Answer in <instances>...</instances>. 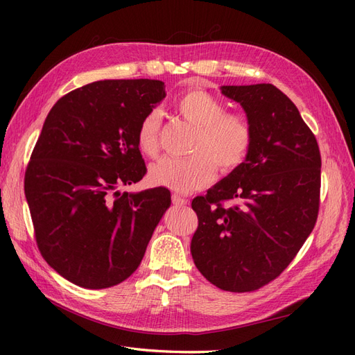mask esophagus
Masks as SVG:
<instances>
[{"mask_svg":"<svg viewBox=\"0 0 355 355\" xmlns=\"http://www.w3.org/2000/svg\"><path fill=\"white\" fill-rule=\"evenodd\" d=\"M171 201H173L175 206H187V204H188V200L185 197L179 196V194L171 196Z\"/></svg>","mask_w":355,"mask_h":355,"instance_id":"1","label":"esophagus"}]
</instances>
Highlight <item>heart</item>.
<instances>
[{"instance_id":"1","label":"heart","mask_w":355,"mask_h":355,"mask_svg":"<svg viewBox=\"0 0 355 355\" xmlns=\"http://www.w3.org/2000/svg\"><path fill=\"white\" fill-rule=\"evenodd\" d=\"M176 110L197 127L191 148L194 155L158 159L149 171L154 184L178 192H191L206 187L214 178V164L228 173L244 163L253 142V128L244 115L225 114V105L202 90L182 94L176 101ZM159 123V112L151 111L137 128V146L149 157L158 153Z\"/></svg>"}]
</instances>
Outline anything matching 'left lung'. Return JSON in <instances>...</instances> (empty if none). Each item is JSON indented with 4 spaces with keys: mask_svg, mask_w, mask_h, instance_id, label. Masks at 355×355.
Here are the masks:
<instances>
[{
    "mask_svg": "<svg viewBox=\"0 0 355 355\" xmlns=\"http://www.w3.org/2000/svg\"><path fill=\"white\" fill-rule=\"evenodd\" d=\"M253 128L244 163L192 200L198 228L191 254L227 292H252L293 261L318 216L321 157L295 103L272 84L222 85ZM223 200L236 204L225 208Z\"/></svg>",
    "mask_w": 355,
    "mask_h": 355,
    "instance_id": "8db88e82",
    "label": "left lung"
}]
</instances>
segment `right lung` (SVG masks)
I'll return each mask as SVG.
<instances>
[{"label":"right lung","instance_id":"right-lung-1","mask_svg":"<svg viewBox=\"0 0 355 355\" xmlns=\"http://www.w3.org/2000/svg\"><path fill=\"white\" fill-rule=\"evenodd\" d=\"M166 98L158 80H103L60 98L49 112L25 173L38 249L68 282L120 284L141 265L170 191L121 192L146 167L136 135Z\"/></svg>","mask_w":355,"mask_h":355}]
</instances>
